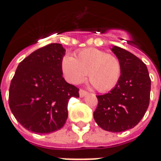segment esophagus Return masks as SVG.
Instances as JSON below:
<instances>
[{
    "label": "esophagus",
    "mask_w": 161,
    "mask_h": 161,
    "mask_svg": "<svg viewBox=\"0 0 161 161\" xmlns=\"http://www.w3.org/2000/svg\"><path fill=\"white\" fill-rule=\"evenodd\" d=\"M86 95H88L87 91H84V90H80L79 91V96H80V97H84Z\"/></svg>",
    "instance_id": "34e87169"
}]
</instances>
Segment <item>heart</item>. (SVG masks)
I'll return each instance as SVG.
<instances>
[{
  "label": "heart",
  "instance_id": "heart-1",
  "mask_svg": "<svg viewBox=\"0 0 161 161\" xmlns=\"http://www.w3.org/2000/svg\"><path fill=\"white\" fill-rule=\"evenodd\" d=\"M61 70L69 83L77 84L88 72L91 84L100 92H107L117 85L121 76L120 60L97 48H86L76 53V58L65 55L61 60Z\"/></svg>",
  "mask_w": 161,
  "mask_h": 161
}]
</instances>
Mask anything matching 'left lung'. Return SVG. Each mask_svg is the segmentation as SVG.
<instances>
[{
  "label": "left lung",
  "mask_w": 161,
  "mask_h": 161,
  "mask_svg": "<svg viewBox=\"0 0 161 161\" xmlns=\"http://www.w3.org/2000/svg\"><path fill=\"white\" fill-rule=\"evenodd\" d=\"M111 51L121 64L119 83L108 93L97 96L94 111L97 125L109 132H122L138 124L148 108L151 79L147 65L133 53L118 46Z\"/></svg>",
  "instance_id": "8db88e82"
}]
</instances>
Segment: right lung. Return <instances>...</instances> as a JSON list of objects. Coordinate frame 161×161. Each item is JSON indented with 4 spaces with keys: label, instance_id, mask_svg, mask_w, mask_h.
<instances>
[{
    "label": "right lung",
    "instance_id": "add662e5",
    "mask_svg": "<svg viewBox=\"0 0 161 161\" xmlns=\"http://www.w3.org/2000/svg\"><path fill=\"white\" fill-rule=\"evenodd\" d=\"M65 49L50 44L23 59L9 88V107L16 120L29 131L48 134L63 127L70 97H79L76 86L64 80L61 60Z\"/></svg>",
    "mask_w": 161,
    "mask_h": 161
}]
</instances>
